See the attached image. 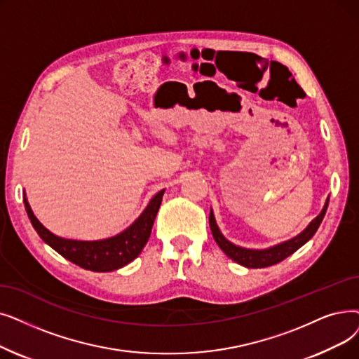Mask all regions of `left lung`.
Returning <instances> with one entry per match:
<instances>
[{
	"label": "left lung",
	"mask_w": 359,
	"mask_h": 359,
	"mask_svg": "<svg viewBox=\"0 0 359 359\" xmlns=\"http://www.w3.org/2000/svg\"><path fill=\"white\" fill-rule=\"evenodd\" d=\"M327 207H329V199L325 201L323 211L314 218L313 222L309 223V226L301 233V235H298V236L287 241V242L276 245L273 248L262 249V251L241 248V246H236V245H233L231 242H229L222 235V231L218 230L217 223L214 220L212 211L210 214V227H211V231H212L214 241L217 242V245L220 246L222 251L229 258H231L235 262H238V264H241V266L248 267V269H264V267H270V266H274V264H278L280 261H283L285 258H287L289 255H292L293 252L298 251V249L302 245H305L311 238H313L316 235L317 229L320 227L321 222H323V218H324L325 211H327Z\"/></svg>",
	"instance_id": "8db88e82"
}]
</instances>
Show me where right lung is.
Masks as SVG:
<instances>
[{
	"mask_svg": "<svg viewBox=\"0 0 359 359\" xmlns=\"http://www.w3.org/2000/svg\"><path fill=\"white\" fill-rule=\"evenodd\" d=\"M163 195L164 191H160L155 195L145 211L141 214V217L129 229L121 231L120 235L110 239L93 242L63 239L53 235L50 230H46L38 222V218L34 215L32 210H30L27 204L26 196L23 198V201L30 223H32L34 229L45 243H48L54 251L76 264V266L90 271L107 273L124 267L141 254L142 248L149 239L154 220L161 205Z\"/></svg>",
	"mask_w": 359,
	"mask_h": 359,
	"instance_id": "obj_1",
	"label": "right lung"
}]
</instances>
